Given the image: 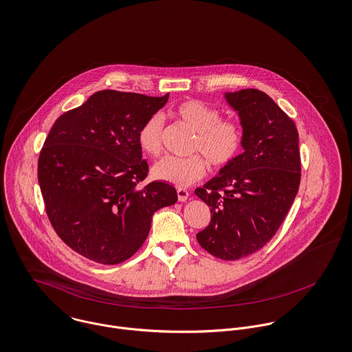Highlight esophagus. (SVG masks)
<instances>
[{"mask_svg":"<svg viewBox=\"0 0 352 352\" xmlns=\"http://www.w3.org/2000/svg\"><path fill=\"white\" fill-rule=\"evenodd\" d=\"M177 195H178V201L181 203H185L189 199V192L186 189H182V188L177 189Z\"/></svg>","mask_w":352,"mask_h":352,"instance_id":"esophagus-1","label":"esophagus"}]
</instances>
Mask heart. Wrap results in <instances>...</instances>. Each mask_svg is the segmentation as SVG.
Here are the masks:
<instances>
[{
  "mask_svg": "<svg viewBox=\"0 0 352 352\" xmlns=\"http://www.w3.org/2000/svg\"><path fill=\"white\" fill-rule=\"evenodd\" d=\"M173 116L195 132L189 149L200 152L212 167H224L239 153L242 144L239 126L230 120H220V113L206 102L185 100L174 107ZM162 133V117L159 114L151 116L141 125L138 135L141 149L151 156L159 155ZM206 160L200 155L188 157L164 156L153 164L152 175L175 186H189L206 174Z\"/></svg>",
  "mask_w": 352,
  "mask_h": 352,
  "instance_id": "b5f03b06",
  "label": "heart"
}]
</instances>
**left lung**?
Masks as SVG:
<instances>
[{
    "instance_id": "left-lung-1",
    "label": "left lung",
    "mask_w": 352,
    "mask_h": 352,
    "mask_svg": "<svg viewBox=\"0 0 352 352\" xmlns=\"http://www.w3.org/2000/svg\"><path fill=\"white\" fill-rule=\"evenodd\" d=\"M238 113L243 152L195 190L211 210L197 234L203 249L221 260L260 250L279 230L300 182L299 139L294 121L265 92H224Z\"/></svg>"
}]
</instances>
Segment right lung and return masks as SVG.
<instances>
[{
    "instance_id": "obj_1",
    "label": "right lung",
    "mask_w": 352,
    "mask_h": 352,
    "mask_svg": "<svg viewBox=\"0 0 352 352\" xmlns=\"http://www.w3.org/2000/svg\"><path fill=\"white\" fill-rule=\"evenodd\" d=\"M160 98L98 91L54 122L38 162L50 223L78 254L104 265L132 257L148 236L153 213L177 203L173 185L148 174L138 135L160 110Z\"/></svg>"
}]
</instances>
